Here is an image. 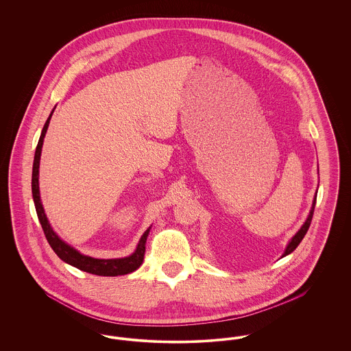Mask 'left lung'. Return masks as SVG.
<instances>
[{"label":"left lung","mask_w":351,"mask_h":351,"mask_svg":"<svg viewBox=\"0 0 351 351\" xmlns=\"http://www.w3.org/2000/svg\"><path fill=\"white\" fill-rule=\"evenodd\" d=\"M315 206H316V196H315V200H313V204H312V208H311V212H309V216L306 218V221L304 222V225L301 226L300 230L298 232V233L295 234L293 237H292V239L289 241V243L287 245V247H285V251H284L283 255H282V258L285 256V255H288V254H291L292 251H295V249L300 245L301 241H302V238L305 237V234L308 232V229H309V226H311V222H312V217H313V212H315Z\"/></svg>","instance_id":"obj_1"}]
</instances>
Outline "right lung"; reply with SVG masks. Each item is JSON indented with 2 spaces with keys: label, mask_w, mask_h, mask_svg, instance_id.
<instances>
[{
  "label": "right lung",
  "mask_w": 351,
  "mask_h": 351,
  "mask_svg": "<svg viewBox=\"0 0 351 351\" xmlns=\"http://www.w3.org/2000/svg\"><path fill=\"white\" fill-rule=\"evenodd\" d=\"M53 110L51 112L50 117L47 118L43 130L40 134L36 150H35V156H34L33 165V178H32V191H33L34 204L36 209V215L39 218V222L42 225V229L45 232V235L47 238V242L50 243L52 250L55 254L68 265L73 267L79 268L85 272L99 275V276H118V275H126L135 271L136 268L142 265L145 259V250H146V241L150 233L151 228H149L143 235L139 239V243L136 249L132 255L125 256V258H118V259H97L92 258L88 255L80 254L79 251L73 247H71L68 243H66L60 237L55 233L51 228L50 222L46 217L40 196H39V162H40V152H42V146H43V139L45 135L47 133L49 123H50L51 117H52Z\"/></svg>",
  "instance_id": "right-lung-1"
}]
</instances>
